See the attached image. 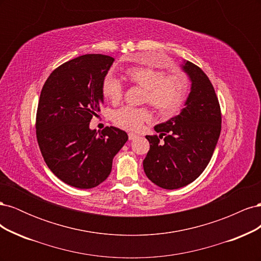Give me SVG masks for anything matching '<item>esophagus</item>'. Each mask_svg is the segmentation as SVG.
<instances>
[{"instance_id":"34e87169","label":"esophagus","mask_w":261,"mask_h":261,"mask_svg":"<svg viewBox=\"0 0 261 261\" xmlns=\"http://www.w3.org/2000/svg\"><path fill=\"white\" fill-rule=\"evenodd\" d=\"M137 137V135L136 134H134V133H129L128 134V138H129V140H133V139H135Z\"/></svg>"}]
</instances>
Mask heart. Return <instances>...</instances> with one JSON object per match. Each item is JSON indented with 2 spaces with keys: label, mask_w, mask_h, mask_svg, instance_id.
<instances>
[{
  "label": "heart",
  "mask_w": 261,
  "mask_h": 261,
  "mask_svg": "<svg viewBox=\"0 0 261 261\" xmlns=\"http://www.w3.org/2000/svg\"><path fill=\"white\" fill-rule=\"evenodd\" d=\"M126 76L133 83L144 88L145 101L164 115L176 113L187 96L188 85L181 75H165L164 72L148 66H133L126 69ZM103 96L112 102L120 101L123 86L112 74H108L102 83ZM118 127L137 130L150 118V113L144 108L123 107L112 115Z\"/></svg>",
  "instance_id": "b5f03b06"
}]
</instances>
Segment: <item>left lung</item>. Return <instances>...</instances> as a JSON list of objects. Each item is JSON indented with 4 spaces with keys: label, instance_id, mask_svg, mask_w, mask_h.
Returning <instances> with one entry per match:
<instances>
[{
    "label": "left lung",
    "instance_id": "left-lung-1",
    "mask_svg": "<svg viewBox=\"0 0 261 261\" xmlns=\"http://www.w3.org/2000/svg\"><path fill=\"white\" fill-rule=\"evenodd\" d=\"M180 68L191 82L184 108L178 115L154 126L159 137L146 136L150 149L143 163L144 171L152 183L164 189L184 187L201 174L221 132L220 106L209 78L186 60Z\"/></svg>",
    "mask_w": 261,
    "mask_h": 261
}]
</instances>
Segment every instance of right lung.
Wrapping results in <instances>:
<instances>
[{"label":"right lung","instance_id":"right-lung-1","mask_svg":"<svg viewBox=\"0 0 261 261\" xmlns=\"http://www.w3.org/2000/svg\"><path fill=\"white\" fill-rule=\"evenodd\" d=\"M114 59L85 54L54 69L44 83L37 111V139L53 174L70 185L89 189L106 180L112 161L128 139L110 126L89 127L103 103L102 83Z\"/></svg>","mask_w":261,"mask_h":261}]
</instances>
